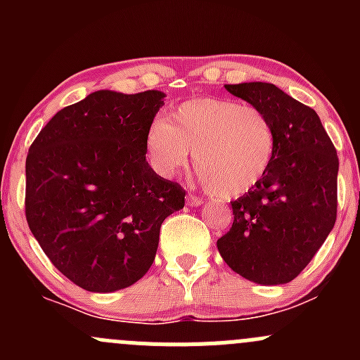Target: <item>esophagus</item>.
Instances as JSON below:
<instances>
[{
    "label": "esophagus",
    "mask_w": 360,
    "mask_h": 360,
    "mask_svg": "<svg viewBox=\"0 0 360 360\" xmlns=\"http://www.w3.org/2000/svg\"><path fill=\"white\" fill-rule=\"evenodd\" d=\"M186 203H188V205H190V207H198V205H202V198H198V197H195V195H188V197H186Z\"/></svg>",
    "instance_id": "34e87169"
}]
</instances>
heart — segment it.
Returning <instances> with one entry per match:
<instances>
[{
    "mask_svg": "<svg viewBox=\"0 0 360 360\" xmlns=\"http://www.w3.org/2000/svg\"><path fill=\"white\" fill-rule=\"evenodd\" d=\"M144 150L151 169L174 177L193 157L203 184L223 198L252 190L277 155V130L263 110L223 97H200L177 106L169 122L148 127Z\"/></svg>",
    "mask_w": 360,
    "mask_h": 360,
    "instance_id": "b5f03b06",
    "label": "heart"
}]
</instances>
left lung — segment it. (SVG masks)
Listing matches in <instances>:
<instances>
[{"label":"left lung","mask_w":360,"mask_h":360,"mask_svg":"<svg viewBox=\"0 0 360 360\" xmlns=\"http://www.w3.org/2000/svg\"><path fill=\"white\" fill-rule=\"evenodd\" d=\"M224 89L270 116L277 130V155L266 176L231 202L233 224L217 240V250L235 274L250 282L288 284L335 226L336 150L317 112L274 83Z\"/></svg>","instance_id":"1"}]
</instances>
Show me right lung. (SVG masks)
Returning <instances> with one entry per match:
<instances>
[{
  "instance_id": "right-lung-1",
  "label": "right lung",
  "mask_w": 360,
  "mask_h": 360,
  "mask_svg": "<svg viewBox=\"0 0 360 360\" xmlns=\"http://www.w3.org/2000/svg\"><path fill=\"white\" fill-rule=\"evenodd\" d=\"M165 94L97 90L46 123L25 160V217L53 266L90 292L146 275L160 226L184 190L146 162L148 127Z\"/></svg>"
}]
</instances>
